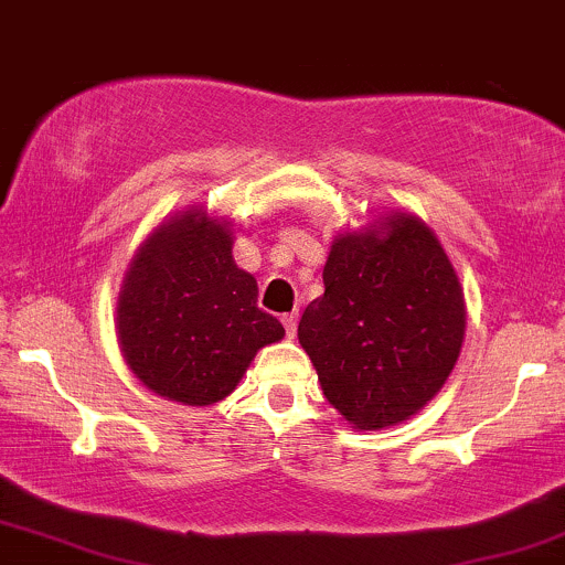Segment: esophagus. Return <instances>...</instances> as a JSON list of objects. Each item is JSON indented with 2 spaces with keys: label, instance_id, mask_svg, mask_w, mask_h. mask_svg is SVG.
I'll return each mask as SVG.
<instances>
[{
  "label": "esophagus",
  "instance_id": "obj_1",
  "mask_svg": "<svg viewBox=\"0 0 565 565\" xmlns=\"http://www.w3.org/2000/svg\"><path fill=\"white\" fill-rule=\"evenodd\" d=\"M281 323H284V329H287V334L295 337V332H297V310H295V313H284Z\"/></svg>",
  "mask_w": 565,
  "mask_h": 565
}]
</instances>
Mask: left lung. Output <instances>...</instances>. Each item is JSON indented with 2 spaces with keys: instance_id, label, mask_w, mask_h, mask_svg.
I'll use <instances>...</instances> for the list:
<instances>
[{
  "instance_id": "8db88e82",
  "label": "left lung",
  "mask_w": 565,
  "mask_h": 565,
  "mask_svg": "<svg viewBox=\"0 0 565 565\" xmlns=\"http://www.w3.org/2000/svg\"><path fill=\"white\" fill-rule=\"evenodd\" d=\"M327 291L297 337L321 391L348 423L377 430L417 414L444 387L465 337V300L423 220L393 215L332 244Z\"/></svg>"
}]
</instances>
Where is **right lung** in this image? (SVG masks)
I'll return each mask as SVG.
<instances>
[{
  "instance_id": "1",
  "label": "right lung",
  "mask_w": 565,
  "mask_h": 565,
  "mask_svg": "<svg viewBox=\"0 0 565 565\" xmlns=\"http://www.w3.org/2000/svg\"><path fill=\"white\" fill-rule=\"evenodd\" d=\"M231 231L188 212L140 246L116 308L129 369L188 406L228 395L284 327L257 308V281L233 263Z\"/></svg>"
}]
</instances>
